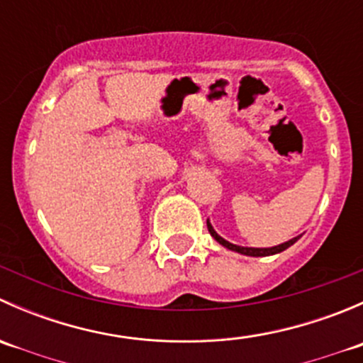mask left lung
I'll return each mask as SVG.
<instances>
[{
	"label": "left lung",
	"instance_id": "left-lung-1",
	"mask_svg": "<svg viewBox=\"0 0 363 363\" xmlns=\"http://www.w3.org/2000/svg\"><path fill=\"white\" fill-rule=\"evenodd\" d=\"M207 228H208V232H211V235L214 237V239L218 240L219 244H223V246L228 247V250L237 251V252H240V255H247V256H269V255H276V252H281V251L288 250V247L294 246L296 240H298V237H295V239L288 240V242H284V244H279V246H276V247H242V246H235V244L228 242V240H225V239H223V237H219L218 233L214 232V228H212L211 223H208V221H207Z\"/></svg>",
	"mask_w": 363,
	"mask_h": 363
}]
</instances>
